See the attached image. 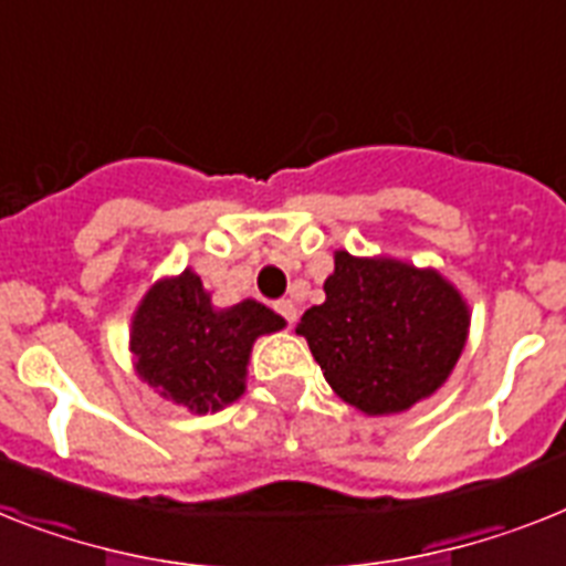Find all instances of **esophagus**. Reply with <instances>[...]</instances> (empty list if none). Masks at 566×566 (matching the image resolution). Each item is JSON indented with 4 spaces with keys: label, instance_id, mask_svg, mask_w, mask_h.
Returning <instances> with one entry per match:
<instances>
[{
    "label": "esophagus",
    "instance_id": "esophagus-1",
    "mask_svg": "<svg viewBox=\"0 0 566 566\" xmlns=\"http://www.w3.org/2000/svg\"><path fill=\"white\" fill-rule=\"evenodd\" d=\"M275 313H279V316H282L287 325H293V322H296V316H298L296 305H293L291 298H282V302H275Z\"/></svg>",
    "mask_w": 566,
    "mask_h": 566
}]
</instances>
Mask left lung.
Instances as JSON below:
<instances>
[{
	"mask_svg": "<svg viewBox=\"0 0 566 566\" xmlns=\"http://www.w3.org/2000/svg\"><path fill=\"white\" fill-rule=\"evenodd\" d=\"M336 397L365 415H400L443 386L469 336V305L437 270L334 255L325 302L296 327Z\"/></svg>",
	"mask_w": 566,
	"mask_h": 566,
	"instance_id": "1",
	"label": "left lung"
}]
</instances>
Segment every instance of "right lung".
Returning <instances> with one entry per match:
<instances>
[{"instance_id":"1","label":"right lung","mask_w":566,"mask_h":566,"mask_svg":"<svg viewBox=\"0 0 566 566\" xmlns=\"http://www.w3.org/2000/svg\"><path fill=\"white\" fill-rule=\"evenodd\" d=\"M282 327V316L255 298L216 307L201 275L184 270L140 298L129 348L137 377L166 400L207 415L239 400L253 342Z\"/></svg>"}]
</instances>
